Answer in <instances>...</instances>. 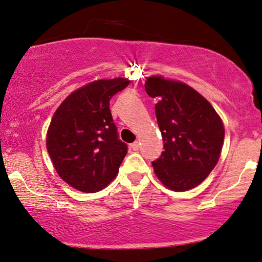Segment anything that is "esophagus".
Wrapping results in <instances>:
<instances>
[{
  "mask_svg": "<svg viewBox=\"0 0 262 262\" xmlns=\"http://www.w3.org/2000/svg\"><path fill=\"white\" fill-rule=\"evenodd\" d=\"M130 147H132V149H134V151H138V149L140 148V142H139V141L133 142V144L130 145Z\"/></svg>",
  "mask_w": 262,
  "mask_h": 262,
  "instance_id": "1",
  "label": "esophagus"
}]
</instances>
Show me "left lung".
<instances>
[{
	"instance_id": "8db88e82",
	"label": "left lung",
	"mask_w": 262,
	"mask_h": 262,
	"mask_svg": "<svg viewBox=\"0 0 262 262\" xmlns=\"http://www.w3.org/2000/svg\"><path fill=\"white\" fill-rule=\"evenodd\" d=\"M146 92L158 98L156 116L164 151L152 163L156 176L173 191L199 186L217 165L224 142V124L212 104L179 80L151 75Z\"/></svg>"
}]
</instances>
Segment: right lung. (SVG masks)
Segmentation results:
<instances>
[{
	"instance_id": "1",
	"label": "right lung",
	"mask_w": 262,
	"mask_h": 262,
	"mask_svg": "<svg viewBox=\"0 0 262 262\" xmlns=\"http://www.w3.org/2000/svg\"><path fill=\"white\" fill-rule=\"evenodd\" d=\"M125 78L100 79L73 91L55 111L47 148L58 176L83 193H96L117 176L127 146L118 140L110 99L125 89Z\"/></svg>"
}]
</instances>
